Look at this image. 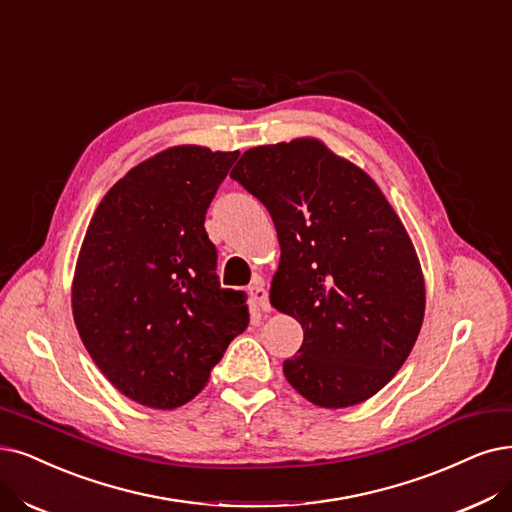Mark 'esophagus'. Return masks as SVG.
Masks as SVG:
<instances>
[{
	"mask_svg": "<svg viewBox=\"0 0 512 512\" xmlns=\"http://www.w3.org/2000/svg\"><path fill=\"white\" fill-rule=\"evenodd\" d=\"M249 295H251V299L255 301V304L259 306L261 312H270V299H268L266 287H263V280H255L253 282V285L249 287Z\"/></svg>",
	"mask_w": 512,
	"mask_h": 512,
	"instance_id": "obj_1",
	"label": "esophagus"
}]
</instances>
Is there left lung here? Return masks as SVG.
I'll list each match as a JSON object with an SVG mask.
<instances>
[{"label":"left lung","instance_id":"8db88e82","mask_svg":"<svg viewBox=\"0 0 512 512\" xmlns=\"http://www.w3.org/2000/svg\"><path fill=\"white\" fill-rule=\"evenodd\" d=\"M230 177L276 225L270 301L304 329L287 382L327 409L371 399L407 361L426 308L399 215L365 170L310 137L244 151Z\"/></svg>","mask_w":512,"mask_h":512}]
</instances>
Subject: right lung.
<instances>
[{"label": "right lung", "mask_w": 512, "mask_h": 512, "mask_svg": "<svg viewBox=\"0 0 512 512\" xmlns=\"http://www.w3.org/2000/svg\"><path fill=\"white\" fill-rule=\"evenodd\" d=\"M238 151L179 145L130 168L94 211L71 308L101 373L128 399L175 409L206 386L249 325L242 291L221 289L206 208Z\"/></svg>", "instance_id": "add662e5"}]
</instances>
